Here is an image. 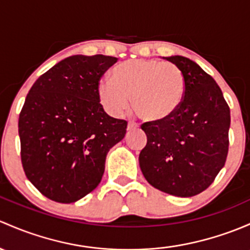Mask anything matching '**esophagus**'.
Returning a JSON list of instances; mask_svg holds the SVG:
<instances>
[{
  "instance_id": "34e87169",
  "label": "esophagus",
  "mask_w": 250,
  "mask_h": 250,
  "mask_svg": "<svg viewBox=\"0 0 250 250\" xmlns=\"http://www.w3.org/2000/svg\"><path fill=\"white\" fill-rule=\"evenodd\" d=\"M139 125H136L135 122H132V121H130V122H128V125H127V129L128 130H133V129H136V128H138Z\"/></svg>"
}]
</instances>
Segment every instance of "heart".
<instances>
[{
    "mask_svg": "<svg viewBox=\"0 0 250 250\" xmlns=\"http://www.w3.org/2000/svg\"><path fill=\"white\" fill-rule=\"evenodd\" d=\"M186 92V80L177 65L159 60H128L114 68L111 80L97 87L99 104L112 117L129 109L145 121L167 120L178 109Z\"/></svg>",
    "mask_w": 250,
    "mask_h": 250,
    "instance_id": "obj_1",
    "label": "heart"
}]
</instances>
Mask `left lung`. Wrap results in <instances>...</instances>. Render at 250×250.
Masks as SVG:
<instances>
[{"label":"left lung","mask_w":250,"mask_h":250,"mask_svg":"<svg viewBox=\"0 0 250 250\" xmlns=\"http://www.w3.org/2000/svg\"><path fill=\"white\" fill-rule=\"evenodd\" d=\"M186 80L185 98L167 120L141 125L147 136L139 164L152 187L189 198L201 193L223 169L229 149L230 109L214 79L187 57H163Z\"/></svg>","instance_id":"8db88e82"}]
</instances>
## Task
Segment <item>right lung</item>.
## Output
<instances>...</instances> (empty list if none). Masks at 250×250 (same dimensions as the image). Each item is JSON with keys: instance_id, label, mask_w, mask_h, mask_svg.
I'll return each mask as SVG.
<instances>
[{"instance_id": "1", "label": "right lung", "mask_w": 250, "mask_h": 250, "mask_svg": "<svg viewBox=\"0 0 250 250\" xmlns=\"http://www.w3.org/2000/svg\"><path fill=\"white\" fill-rule=\"evenodd\" d=\"M104 55H74L37 79L19 116L21 162L44 196L80 200L102 181L111 147L127 132L97 97L99 79L117 62Z\"/></svg>"}]
</instances>
